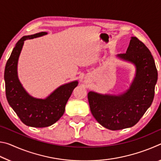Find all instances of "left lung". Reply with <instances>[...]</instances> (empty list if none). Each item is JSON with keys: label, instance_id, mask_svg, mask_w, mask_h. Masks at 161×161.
Wrapping results in <instances>:
<instances>
[{"label": "left lung", "instance_id": "8db88e82", "mask_svg": "<svg viewBox=\"0 0 161 161\" xmlns=\"http://www.w3.org/2000/svg\"><path fill=\"white\" fill-rule=\"evenodd\" d=\"M117 58L133 64L136 74L129 88L119 94L90 91L88 100L92 115L102 126L116 130L134 126L151 107L154 98L158 72L148 47L131 37L126 53Z\"/></svg>", "mask_w": 161, "mask_h": 161}]
</instances>
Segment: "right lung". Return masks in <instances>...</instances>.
<instances>
[{
    "instance_id": "1",
    "label": "right lung",
    "mask_w": 161,
    "mask_h": 161,
    "mask_svg": "<svg viewBox=\"0 0 161 161\" xmlns=\"http://www.w3.org/2000/svg\"><path fill=\"white\" fill-rule=\"evenodd\" d=\"M41 32L23 36L16 43L5 68L4 80L8 102L21 121L26 126L44 128L55 123L64 114L65 106L78 81H72L58 87L45 99L31 96L22 85L18 75V62L24 42L42 37Z\"/></svg>"
}]
</instances>
